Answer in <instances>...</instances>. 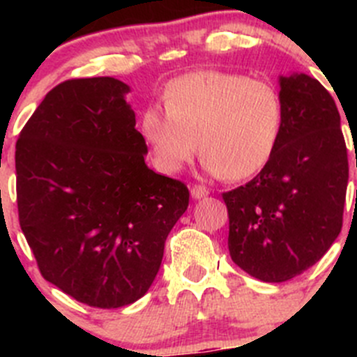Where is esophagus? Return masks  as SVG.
I'll list each match as a JSON object with an SVG mask.
<instances>
[{"mask_svg": "<svg viewBox=\"0 0 357 357\" xmlns=\"http://www.w3.org/2000/svg\"><path fill=\"white\" fill-rule=\"evenodd\" d=\"M190 192H192V199H195V200L205 199V197L208 195V190L205 188V186H200V185L192 186V190H190Z\"/></svg>", "mask_w": 357, "mask_h": 357, "instance_id": "34e87169", "label": "esophagus"}]
</instances>
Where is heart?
<instances>
[{"label":"heart","instance_id":"obj_1","mask_svg":"<svg viewBox=\"0 0 357 357\" xmlns=\"http://www.w3.org/2000/svg\"><path fill=\"white\" fill-rule=\"evenodd\" d=\"M162 100L165 110L142 112L139 132L165 174L183 171L199 146L208 174L240 181L259 174L278 149L285 110L271 82L197 70L169 82Z\"/></svg>","mask_w":357,"mask_h":357}]
</instances>
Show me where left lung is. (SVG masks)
I'll return each instance as SVG.
<instances>
[{
  "label": "left lung",
  "mask_w": 357,
  "mask_h": 357,
  "mask_svg": "<svg viewBox=\"0 0 357 357\" xmlns=\"http://www.w3.org/2000/svg\"><path fill=\"white\" fill-rule=\"evenodd\" d=\"M285 110L269 164L245 186L222 193L233 262L282 283L326 254L342 229L349 162L332 95L307 74L280 75Z\"/></svg>",
  "instance_id": "8db88e82"
}]
</instances>
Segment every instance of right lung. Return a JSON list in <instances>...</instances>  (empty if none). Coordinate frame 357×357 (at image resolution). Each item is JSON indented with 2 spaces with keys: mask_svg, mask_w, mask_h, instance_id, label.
Instances as JSON below:
<instances>
[{
  "mask_svg": "<svg viewBox=\"0 0 357 357\" xmlns=\"http://www.w3.org/2000/svg\"><path fill=\"white\" fill-rule=\"evenodd\" d=\"M129 91L114 77L62 82L15 146L20 228L43 278L100 309L149 291L190 200L185 183L145 164Z\"/></svg>",
  "mask_w": 357,
  "mask_h": 357,
  "instance_id": "1",
  "label": "right lung"
}]
</instances>
